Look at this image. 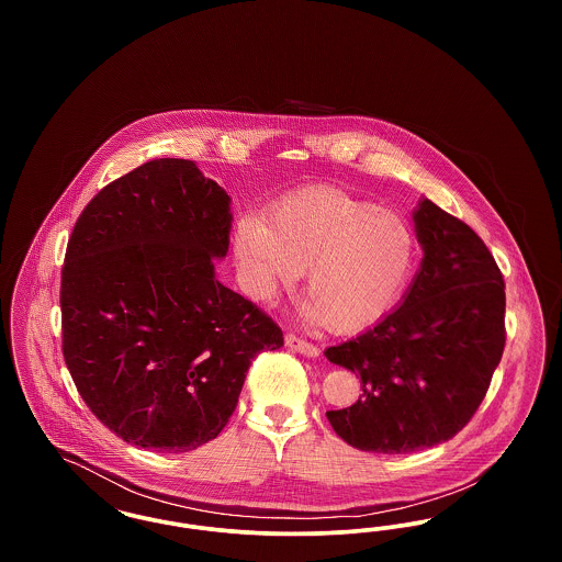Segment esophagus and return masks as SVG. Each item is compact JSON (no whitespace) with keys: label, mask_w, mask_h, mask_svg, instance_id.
<instances>
[{"label":"esophagus","mask_w":562,"mask_h":562,"mask_svg":"<svg viewBox=\"0 0 562 562\" xmlns=\"http://www.w3.org/2000/svg\"><path fill=\"white\" fill-rule=\"evenodd\" d=\"M284 341H286V348L293 349L296 353H303V356H307V358H316V356H321V349H318V346L307 344L305 339L296 337L293 333H289V335L284 337Z\"/></svg>","instance_id":"34e87169"}]
</instances>
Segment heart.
Masks as SVG:
<instances>
[{"mask_svg": "<svg viewBox=\"0 0 562 562\" xmlns=\"http://www.w3.org/2000/svg\"><path fill=\"white\" fill-rule=\"evenodd\" d=\"M234 255L255 299H269L305 271L307 321L358 333L401 301L417 263V236L404 214L314 188L286 198L268 218L241 216Z\"/></svg>", "mask_w": 562, "mask_h": 562, "instance_id": "b5f03b06", "label": "heart"}]
</instances>
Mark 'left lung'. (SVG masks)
I'll return each mask as SVG.
<instances>
[{"label":"left lung","mask_w":562,"mask_h":562,"mask_svg":"<svg viewBox=\"0 0 562 562\" xmlns=\"http://www.w3.org/2000/svg\"><path fill=\"white\" fill-rule=\"evenodd\" d=\"M424 259L398 310L324 356L356 376L358 402L326 417L371 453H413L472 419L506 346V286L472 227L431 200L413 211Z\"/></svg>","instance_id":"8db88e82"}]
</instances>
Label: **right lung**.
Instances as JSON below:
<instances>
[{
  "instance_id": "obj_1",
  "label": "right lung",
  "mask_w": 562,
  "mask_h": 562,
  "mask_svg": "<svg viewBox=\"0 0 562 562\" xmlns=\"http://www.w3.org/2000/svg\"><path fill=\"white\" fill-rule=\"evenodd\" d=\"M232 198L160 158L80 214L60 280L63 356L97 419L134 447L193 451L227 426L252 358L282 330L223 286Z\"/></svg>"
}]
</instances>
